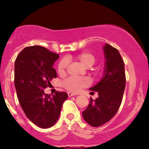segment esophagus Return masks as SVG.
I'll use <instances>...</instances> for the list:
<instances>
[{
  "mask_svg": "<svg viewBox=\"0 0 149 149\" xmlns=\"http://www.w3.org/2000/svg\"><path fill=\"white\" fill-rule=\"evenodd\" d=\"M74 95H75V94H74V93H68V97H72V96H74Z\"/></svg>",
  "mask_w": 149,
  "mask_h": 149,
  "instance_id": "1",
  "label": "esophagus"
}]
</instances>
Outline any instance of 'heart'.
<instances>
[{"label": "heart", "instance_id": "1", "mask_svg": "<svg viewBox=\"0 0 149 149\" xmlns=\"http://www.w3.org/2000/svg\"><path fill=\"white\" fill-rule=\"evenodd\" d=\"M77 59L82 63V65L86 68H90L95 65L96 57L90 52H82L77 56ZM68 65V61L66 58L62 59L57 65V72L60 75L65 74L66 68ZM89 85V81L85 77H70L65 79L63 82V87L67 90L77 93L82 88L86 87Z\"/></svg>", "mask_w": 149, "mask_h": 149}]
</instances>
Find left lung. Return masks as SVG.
Here are the masks:
<instances>
[{"instance_id": "8db88e82", "label": "left lung", "mask_w": 149, "mask_h": 149, "mask_svg": "<svg viewBox=\"0 0 149 149\" xmlns=\"http://www.w3.org/2000/svg\"><path fill=\"white\" fill-rule=\"evenodd\" d=\"M105 69L103 77L98 84L91 87V94L97 92L98 98H90V102L83 117L89 125L99 127L116 115L122 101L125 88L126 77L125 63L119 51L108 44L104 46Z\"/></svg>"}]
</instances>
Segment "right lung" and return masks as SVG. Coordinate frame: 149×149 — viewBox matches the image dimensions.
<instances>
[{"instance_id": "obj_1", "label": "right lung", "mask_w": 149, "mask_h": 149, "mask_svg": "<svg viewBox=\"0 0 149 149\" xmlns=\"http://www.w3.org/2000/svg\"><path fill=\"white\" fill-rule=\"evenodd\" d=\"M59 54L39 45L24 48L15 61V87L26 116L42 128L53 126L58 119L63 102L68 98L65 92L54 95L44 93L57 74L53 65Z\"/></svg>"}]
</instances>
